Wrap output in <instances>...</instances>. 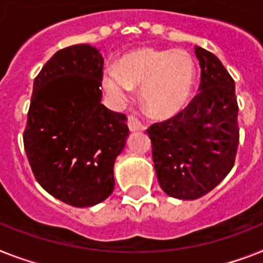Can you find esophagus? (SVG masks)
<instances>
[{
	"mask_svg": "<svg viewBox=\"0 0 263 263\" xmlns=\"http://www.w3.org/2000/svg\"><path fill=\"white\" fill-rule=\"evenodd\" d=\"M127 125H129V129L132 132H138V130H145V126L142 125L140 119L134 116H129V119H127Z\"/></svg>",
	"mask_w": 263,
	"mask_h": 263,
	"instance_id": "1",
	"label": "esophagus"
}]
</instances>
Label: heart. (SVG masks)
<instances>
[{
    "label": "heart",
    "instance_id": "1",
    "mask_svg": "<svg viewBox=\"0 0 263 263\" xmlns=\"http://www.w3.org/2000/svg\"><path fill=\"white\" fill-rule=\"evenodd\" d=\"M196 78L192 56L185 51L141 48L103 71V86L118 102L129 99L133 87L141 86V99L157 117L179 112L190 99Z\"/></svg>",
    "mask_w": 263,
    "mask_h": 263
}]
</instances>
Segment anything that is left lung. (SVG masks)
Wrapping results in <instances>:
<instances>
[{
    "mask_svg": "<svg viewBox=\"0 0 263 263\" xmlns=\"http://www.w3.org/2000/svg\"><path fill=\"white\" fill-rule=\"evenodd\" d=\"M199 94L175 117L146 130L156 175L169 196L195 200L229 175L239 144L235 82L214 53L195 48Z\"/></svg>",
    "mask_w": 263,
    "mask_h": 263,
    "instance_id": "obj_1",
    "label": "left lung"
}]
</instances>
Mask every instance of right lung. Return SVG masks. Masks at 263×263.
<instances>
[{
    "label": "right lung",
    "mask_w": 263,
    "mask_h": 263,
    "mask_svg": "<svg viewBox=\"0 0 263 263\" xmlns=\"http://www.w3.org/2000/svg\"><path fill=\"white\" fill-rule=\"evenodd\" d=\"M103 58L88 44L58 51L34 78L24 147L37 183L73 207L114 190V162L129 136L126 116L102 105Z\"/></svg>",
    "instance_id": "add662e5"
}]
</instances>
